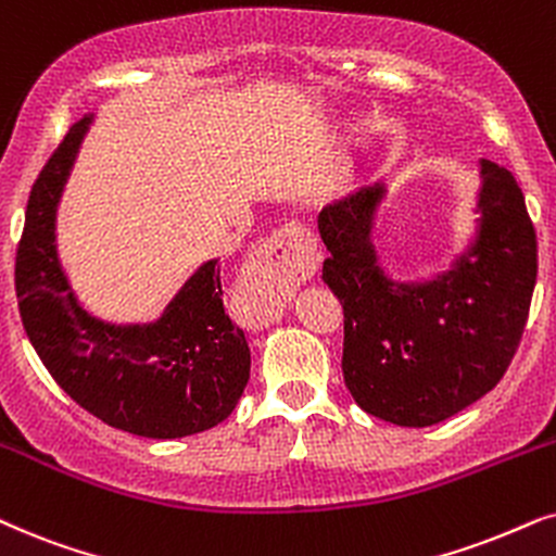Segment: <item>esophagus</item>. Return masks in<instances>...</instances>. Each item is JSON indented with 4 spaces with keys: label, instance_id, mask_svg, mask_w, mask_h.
<instances>
[{
    "label": "esophagus",
    "instance_id": "obj_1",
    "mask_svg": "<svg viewBox=\"0 0 556 556\" xmlns=\"http://www.w3.org/2000/svg\"><path fill=\"white\" fill-rule=\"evenodd\" d=\"M314 268L312 237L304 227L291 222L252 252L240 278V295L257 319H278L288 295L301 280L314 276Z\"/></svg>",
    "mask_w": 556,
    "mask_h": 556
}]
</instances>
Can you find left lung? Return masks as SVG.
Wrapping results in <instances>:
<instances>
[{"instance_id":"8db88e82","label":"left lung","mask_w":556,"mask_h":556,"mask_svg":"<svg viewBox=\"0 0 556 556\" xmlns=\"http://www.w3.org/2000/svg\"><path fill=\"white\" fill-rule=\"evenodd\" d=\"M478 235L424 283L386 276L372 222L386 186L321 208V278L344 308L342 372L367 414L431 427L493 391L508 370L536 286V232L516 178L480 161Z\"/></svg>"}]
</instances>
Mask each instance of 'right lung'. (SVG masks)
Wrapping results in <instances>:
<instances>
[{
    "label": "right lung",
    "instance_id": "obj_1",
    "mask_svg": "<svg viewBox=\"0 0 556 556\" xmlns=\"http://www.w3.org/2000/svg\"><path fill=\"white\" fill-rule=\"evenodd\" d=\"M91 114L68 129L33 184L14 261L20 316L58 386L114 429L178 439L232 414L250 380L244 331L225 314L208 261L150 324H110L71 291L55 250V212Z\"/></svg>",
    "mask_w": 556,
    "mask_h": 556
}]
</instances>
